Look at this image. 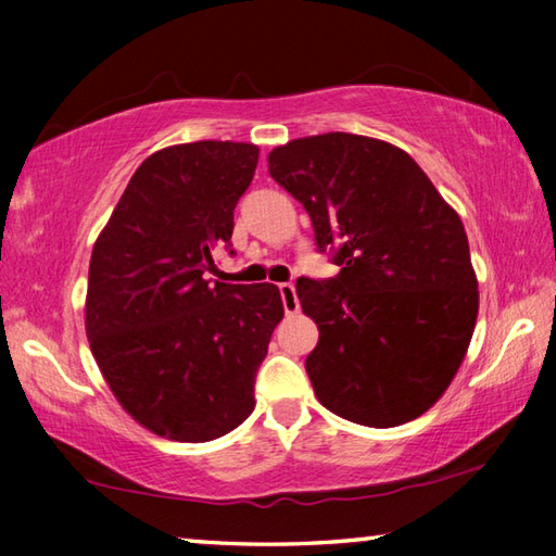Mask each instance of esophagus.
Returning <instances> with one entry per match:
<instances>
[{
    "label": "esophagus",
    "instance_id": "34e87169",
    "mask_svg": "<svg viewBox=\"0 0 556 556\" xmlns=\"http://www.w3.org/2000/svg\"><path fill=\"white\" fill-rule=\"evenodd\" d=\"M279 294H281V304H285V312L289 316H294L299 312V299H296L294 285H279Z\"/></svg>",
    "mask_w": 556,
    "mask_h": 556
}]
</instances>
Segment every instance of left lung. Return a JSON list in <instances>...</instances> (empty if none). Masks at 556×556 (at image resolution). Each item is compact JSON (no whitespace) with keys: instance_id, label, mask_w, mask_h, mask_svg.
I'll use <instances>...</instances> for the list:
<instances>
[{"instance_id":"8db88e82","label":"left lung","mask_w":556,"mask_h":556,"mask_svg":"<svg viewBox=\"0 0 556 556\" xmlns=\"http://www.w3.org/2000/svg\"><path fill=\"white\" fill-rule=\"evenodd\" d=\"M267 162L341 267L331 281H296L318 326L306 357L318 402L375 429L421 417L456 378L478 316L458 213L404 149L375 137L291 139Z\"/></svg>"}]
</instances>
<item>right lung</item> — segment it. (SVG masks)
<instances>
[{"mask_svg": "<svg viewBox=\"0 0 556 556\" xmlns=\"http://www.w3.org/2000/svg\"><path fill=\"white\" fill-rule=\"evenodd\" d=\"M260 147L191 142L159 149L122 193L92 248L86 296L90 351L131 419L156 437L203 444L255 409V375L285 318L275 285L205 279L213 248Z\"/></svg>", "mask_w": 556, "mask_h": 556, "instance_id": "obj_1", "label": "right lung"}]
</instances>
